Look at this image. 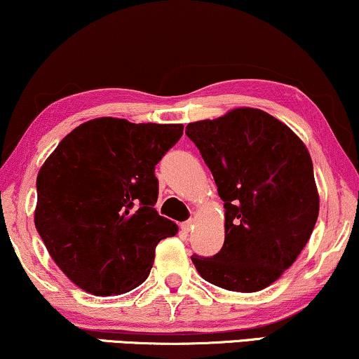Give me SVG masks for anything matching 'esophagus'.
Segmentation results:
<instances>
[{
    "label": "esophagus",
    "mask_w": 359,
    "mask_h": 359,
    "mask_svg": "<svg viewBox=\"0 0 359 359\" xmlns=\"http://www.w3.org/2000/svg\"><path fill=\"white\" fill-rule=\"evenodd\" d=\"M193 225H194L193 220H188V222L181 224V230H183L184 233H188V232H191V229H193Z\"/></svg>",
    "instance_id": "esophagus-1"
}]
</instances>
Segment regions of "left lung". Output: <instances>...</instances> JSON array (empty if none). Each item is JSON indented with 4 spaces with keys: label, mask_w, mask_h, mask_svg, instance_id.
I'll return each instance as SVG.
<instances>
[{
    "label": "left lung",
    "mask_w": 359,
    "mask_h": 359,
    "mask_svg": "<svg viewBox=\"0 0 359 359\" xmlns=\"http://www.w3.org/2000/svg\"><path fill=\"white\" fill-rule=\"evenodd\" d=\"M194 142L225 209L217 255H193L205 281L227 291L257 292L296 262L318 217L312 158L286 124L253 107L191 122Z\"/></svg>",
    "instance_id": "8db88e82"
}]
</instances>
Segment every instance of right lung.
Here are the masks:
<instances>
[{"mask_svg": "<svg viewBox=\"0 0 359 359\" xmlns=\"http://www.w3.org/2000/svg\"><path fill=\"white\" fill-rule=\"evenodd\" d=\"M183 124L100 117L73 129L37 175L34 224L65 276L95 296L149 278L160 240L178 225L158 215L155 165Z\"/></svg>", "mask_w": 359, "mask_h": 359, "instance_id": "add662e5", "label": "right lung"}]
</instances>
